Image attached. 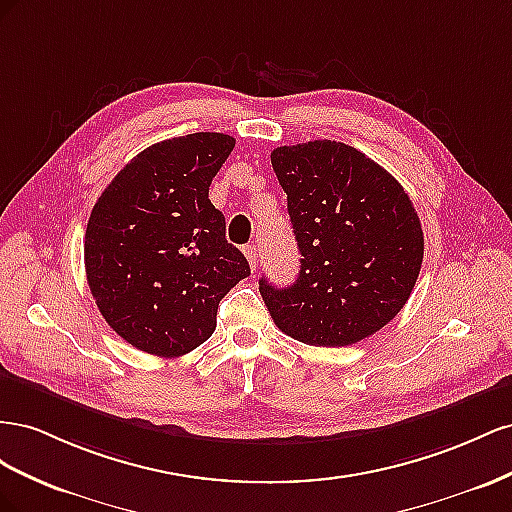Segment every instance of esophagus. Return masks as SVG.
Segmentation results:
<instances>
[{"label": "esophagus", "instance_id": "esophagus-1", "mask_svg": "<svg viewBox=\"0 0 512 512\" xmlns=\"http://www.w3.org/2000/svg\"><path fill=\"white\" fill-rule=\"evenodd\" d=\"M244 255L248 259V264H251V270H255L257 268V248H255V244L244 246Z\"/></svg>", "mask_w": 512, "mask_h": 512}]
</instances>
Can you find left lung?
Wrapping results in <instances>:
<instances>
[{"label":"left lung","instance_id":"left-lung-1","mask_svg":"<svg viewBox=\"0 0 512 512\" xmlns=\"http://www.w3.org/2000/svg\"><path fill=\"white\" fill-rule=\"evenodd\" d=\"M270 158L302 255L294 285L259 279L274 324L317 347L371 337L403 309L420 272L425 236L410 197L345 143L283 145Z\"/></svg>","mask_w":512,"mask_h":512}]
</instances>
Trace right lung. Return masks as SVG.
Listing matches in <instances>:
<instances>
[{"label":"right lung","instance_id":"obj_1","mask_svg":"<svg viewBox=\"0 0 512 512\" xmlns=\"http://www.w3.org/2000/svg\"><path fill=\"white\" fill-rule=\"evenodd\" d=\"M236 139L193 133L145 148L102 191L85 229L98 311L133 347L160 358L212 337L218 302L251 274L208 199Z\"/></svg>","mask_w":512,"mask_h":512}]
</instances>
